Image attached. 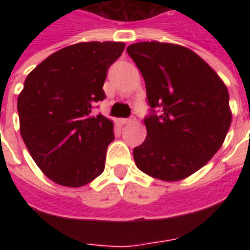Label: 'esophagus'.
I'll return each instance as SVG.
<instances>
[{
    "mask_svg": "<svg viewBox=\"0 0 250 250\" xmlns=\"http://www.w3.org/2000/svg\"><path fill=\"white\" fill-rule=\"evenodd\" d=\"M132 122H134L132 119H122L120 120V123H122V125H130V123H132Z\"/></svg>",
    "mask_w": 250,
    "mask_h": 250,
    "instance_id": "1",
    "label": "esophagus"
}]
</instances>
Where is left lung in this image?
<instances>
[{"label": "left lung", "instance_id": "obj_1", "mask_svg": "<svg viewBox=\"0 0 250 250\" xmlns=\"http://www.w3.org/2000/svg\"><path fill=\"white\" fill-rule=\"evenodd\" d=\"M127 53L145 79L152 114L134 148L138 168L152 178H188L220 150L231 123L229 92L214 69L188 48L143 41ZM161 108L157 115L153 108Z\"/></svg>", "mask_w": 250, "mask_h": 250}]
</instances>
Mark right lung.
<instances>
[{"mask_svg": "<svg viewBox=\"0 0 250 250\" xmlns=\"http://www.w3.org/2000/svg\"><path fill=\"white\" fill-rule=\"evenodd\" d=\"M125 42H77L52 53L25 79L17 99L20 132L36 165L53 182L80 188L103 173L114 123L92 115L109 65Z\"/></svg>", "mask_w": 250, "mask_h": 250, "instance_id": "right-lung-1", "label": "right lung"}]
</instances>
